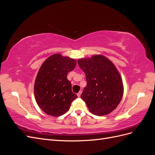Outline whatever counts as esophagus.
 Returning <instances> with one entry per match:
<instances>
[{
    "label": "esophagus",
    "instance_id": "obj_1",
    "mask_svg": "<svg viewBox=\"0 0 155 155\" xmlns=\"http://www.w3.org/2000/svg\"><path fill=\"white\" fill-rule=\"evenodd\" d=\"M81 92H82V91H79L78 94H77V96H78V97H79L81 96Z\"/></svg>",
    "mask_w": 155,
    "mask_h": 155
}]
</instances>
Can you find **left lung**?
Masks as SVG:
<instances>
[{
    "label": "left lung",
    "instance_id": "left-lung-1",
    "mask_svg": "<svg viewBox=\"0 0 155 155\" xmlns=\"http://www.w3.org/2000/svg\"><path fill=\"white\" fill-rule=\"evenodd\" d=\"M78 63L85 72L87 83L81 98L92 114H109L118 105L124 94L123 82L118 70L102 55L79 59Z\"/></svg>",
    "mask_w": 155,
    "mask_h": 155
}]
</instances>
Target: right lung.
Segmentation results:
<instances>
[{
    "mask_svg": "<svg viewBox=\"0 0 155 155\" xmlns=\"http://www.w3.org/2000/svg\"><path fill=\"white\" fill-rule=\"evenodd\" d=\"M76 66V60L59 54L50 56L41 65L35 81L34 94L37 104L46 114H64L78 97L67 79L68 72Z\"/></svg>",
    "mask_w": 155,
    "mask_h": 155,
    "instance_id": "obj_1",
    "label": "right lung"
}]
</instances>
